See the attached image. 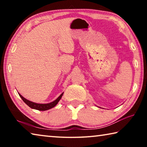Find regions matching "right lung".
I'll return each mask as SVG.
<instances>
[{
  "mask_svg": "<svg viewBox=\"0 0 147 147\" xmlns=\"http://www.w3.org/2000/svg\"><path fill=\"white\" fill-rule=\"evenodd\" d=\"M63 93H62L60 95H59L58 97L55 100H54L53 102H51L47 103V104H39V103L34 102H32L29 100H27L26 98H24L21 94L19 93L20 97L22 98V100L24 101V102L26 104H27V105H28L30 108L34 109H38V110H39V111L48 110V109L53 108L54 106H56V104L58 103V102L60 100L61 98L62 97V96H63Z\"/></svg>",
  "mask_w": 147,
  "mask_h": 147,
  "instance_id": "obj_1",
  "label": "right lung"
}]
</instances>
